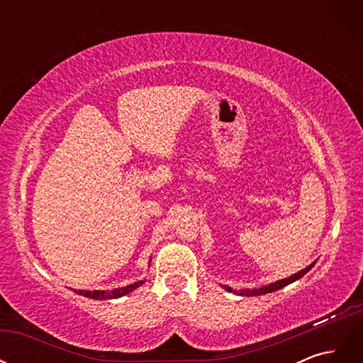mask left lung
I'll list each match as a JSON object with an SVG mask.
<instances>
[{
    "instance_id": "left-lung-1",
    "label": "left lung",
    "mask_w": 363,
    "mask_h": 363,
    "mask_svg": "<svg viewBox=\"0 0 363 363\" xmlns=\"http://www.w3.org/2000/svg\"><path fill=\"white\" fill-rule=\"evenodd\" d=\"M315 265V263H312V265H309L307 268H304V269H301L300 272H296V274H294V276H291V277H288V279H283V280H279V281H276V283H271V284H268V286H263V288H259V289H244V291H233L232 288H228V286H224L228 292H235V294H238V295H247V296H255V295H263V294H269V292H274V291H277V289H281V288H284V286H288V284H291L292 281H295V280H298V279H301L306 272H309L311 269H312V267Z\"/></svg>"
}]
</instances>
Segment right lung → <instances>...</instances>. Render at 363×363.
I'll use <instances>...</instances> for the list:
<instances>
[{
	"label": "right lung",
	"mask_w": 363,
	"mask_h": 363,
	"mask_svg": "<svg viewBox=\"0 0 363 363\" xmlns=\"http://www.w3.org/2000/svg\"><path fill=\"white\" fill-rule=\"evenodd\" d=\"M140 284H144V280L136 281L133 284H128V286H124V288L113 289V291H75V292L83 295V296H87V298H92V300H112V298H119V296L127 295L128 292L139 288Z\"/></svg>",
	"instance_id": "obj_1"
}]
</instances>
